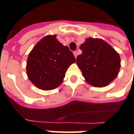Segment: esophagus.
<instances>
[{
	"label": "esophagus",
	"mask_w": 134,
	"mask_h": 134,
	"mask_svg": "<svg viewBox=\"0 0 134 134\" xmlns=\"http://www.w3.org/2000/svg\"><path fill=\"white\" fill-rule=\"evenodd\" d=\"M73 53L74 57H75V58H76V57H77V52H76V51H74Z\"/></svg>",
	"instance_id": "esophagus-1"
}]
</instances>
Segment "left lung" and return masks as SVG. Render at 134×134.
I'll use <instances>...</instances> for the list:
<instances>
[{
  "mask_svg": "<svg viewBox=\"0 0 134 134\" xmlns=\"http://www.w3.org/2000/svg\"><path fill=\"white\" fill-rule=\"evenodd\" d=\"M82 53L76 58L77 65L86 82L102 88L117 77L120 68V55L101 39H86L80 46Z\"/></svg>",
  "mask_w": 134,
  "mask_h": 134,
  "instance_id": "8db88e82",
  "label": "left lung"
}]
</instances>
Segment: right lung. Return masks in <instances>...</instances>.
<instances>
[{"label":"right lung","mask_w":134,"mask_h":134,"mask_svg":"<svg viewBox=\"0 0 134 134\" xmlns=\"http://www.w3.org/2000/svg\"><path fill=\"white\" fill-rule=\"evenodd\" d=\"M75 62L68 46L62 44L55 35H47L28 55L27 75L37 88L43 90H53L62 83L67 69Z\"/></svg>","instance_id":"1"}]
</instances>
